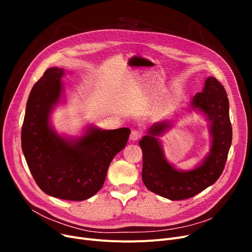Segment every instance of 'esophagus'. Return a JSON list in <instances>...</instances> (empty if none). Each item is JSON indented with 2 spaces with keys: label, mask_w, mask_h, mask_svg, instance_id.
Masks as SVG:
<instances>
[{
  "label": "esophagus",
  "mask_w": 252,
  "mask_h": 252,
  "mask_svg": "<svg viewBox=\"0 0 252 252\" xmlns=\"http://www.w3.org/2000/svg\"><path fill=\"white\" fill-rule=\"evenodd\" d=\"M140 138H141V131H140V130H138V129H134V130H131L130 136H129V139H130V141L135 142V141L139 140Z\"/></svg>",
  "instance_id": "obj_1"
}]
</instances>
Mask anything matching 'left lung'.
I'll return each instance as SVG.
<instances>
[{"label":"left lung","mask_w":252,"mask_h":252,"mask_svg":"<svg viewBox=\"0 0 252 252\" xmlns=\"http://www.w3.org/2000/svg\"><path fill=\"white\" fill-rule=\"evenodd\" d=\"M191 110L205 116L210 136L209 152L193 169L180 170L166 160L159 137L173 127L170 119L154 123L139 142L143 152L144 185L169 200L187 199L215 184L222 173L232 144L227 92L216 77L205 79L202 92L192 99Z\"/></svg>","instance_id":"left-lung-1"}]
</instances>
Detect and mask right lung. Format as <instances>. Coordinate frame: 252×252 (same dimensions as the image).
Segmentation results:
<instances>
[{
    "label": "right lung",
    "mask_w": 252,
    "mask_h": 252,
    "mask_svg": "<svg viewBox=\"0 0 252 252\" xmlns=\"http://www.w3.org/2000/svg\"><path fill=\"white\" fill-rule=\"evenodd\" d=\"M64 69L50 67L32 87L21 129V147L31 173L46 194L83 201L103 186L114 156L126 145L130 129L89 126L78 138L60 136L51 113L64 94Z\"/></svg>",
    "instance_id": "add662e5"
}]
</instances>
